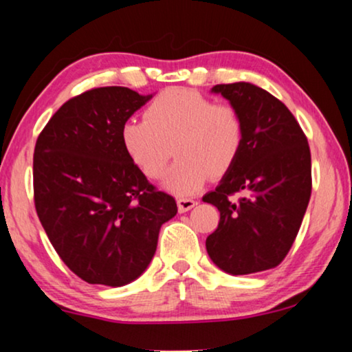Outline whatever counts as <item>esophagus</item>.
I'll use <instances>...</instances> for the list:
<instances>
[{"label":"esophagus","instance_id":"1","mask_svg":"<svg viewBox=\"0 0 352 352\" xmlns=\"http://www.w3.org/2000/svg\"><path fill=\"white\" fill-rule=\"evenodd\" d=\"M195 205L197 201L192 199H177V210H179V213H186V211L194 208Z\"/></svg>","mask_w":352,"mask_h":352}]
</instances>
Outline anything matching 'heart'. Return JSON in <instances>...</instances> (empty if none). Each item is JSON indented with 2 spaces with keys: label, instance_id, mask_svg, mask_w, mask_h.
<instances>
[{
  "label": "heart",
  "instance_id": "obj_1",
  "mask_svg": "<svg viewBox=\"0 0 352 352\" xmlns=\"http://www.w3.org/2000/svg\"><path fill=\"white\" fill-rule=\"evenodd\" d=\"M122 144L134 165L147 177L163 175L171 147L179 158L166 171L162 186L187 197L205 186L210 175L228 173L243 144V120L230 104L186 88L162 91L146 109V118L123 124Z\"/></svg>",
  "mask_w": 352,
  "mask_h": 352
}]
</instances>
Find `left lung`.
Segmentation results:
<instances>
[{"instance_id": "1", "label": "left lung", "mask_w": 352, "mask_h": 352, "mask_svg": "<svg viewBox=\"0 0 352 352\" xmlns=\"http://www.w3.org/2000/svg\"><path fill=\"white\" fill-rule=\"evenodd\" d=\"M243 120L239 158L204 201L219 211L206 252L221 271L247 276L278 266L290 252L311 199V151L290 110L256 85H216ZM245 195L239 202L228 197Z\"/></svg>"}]
</instances>
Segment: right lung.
I'll return each instance as SVG.
<instances>
[{
	"instance_id": "right-lung-1",
	"label": "right lung",
	"mask_w": 352,
	"mask_h": 352,
	"mask_svg": "<svg viewBox=\"0 0 352 352\" xmlns=\"http://www.w3.org/2000/svg\"><path fill=\"white\" fill-rule=\"evenodd\" d=\"M153 94L123 86L67 100L38 136L33 153L35 208L47 239L88 283L123 287L141 276L176 201L155 190L129 160L123 124Z\"/></svg>"
}]
</instances>
